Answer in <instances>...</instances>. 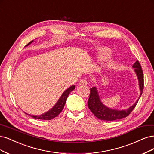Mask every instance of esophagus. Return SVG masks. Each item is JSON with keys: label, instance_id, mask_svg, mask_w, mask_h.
I'll list each match as a JSON object with an SVG mask.
<instances>
[{"label": "esophagus", "instance_id": "34e87169", "mask_svg": "<svg viewBox=\"0 0 154 154\" xmlns=\"http://www.w3.org/2000/svg\"><path fill=\"white\" fill-rule=\"evenodd\" d=\"M87 84H88V81L85 79H82V80L79 81V85L86 86V85H87Z\"/></svg>", "mask_w": 154, "mask_h": 154}]
</instances>
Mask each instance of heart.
<instances>
[{"label": "heart", "mask_w": 154, "mask_h": 154, "mask_svg": "<svg viewBox=\"0 0 154 154\" xmlns=\"http://www.w3.org/2000/svg\"><path fill=\"white\" fill-rule=\"evenodd\" d=\"M100 54L103 56H108L111 54V50L107 48H100L99 49Z\"/></svg>", "instance_id": "obj_1"}]
</instances>
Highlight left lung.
<instances>
[{"instance_id": "1", "label": "left lung", "mask_w": 154, "mask_h": 154, "mask_svg": "<svg viewBox=\"0 0 154 154\" xmlns=\"http://www.w3.org/2000/svg\"><path fill=\"white\" fill-rule=\"evenodd\" d=\"M134 68V71L136 74L137 79L139 81V85L140 88V97L136 100V102L131 106L129 108L125 110H116L111 109L104 105L101 100H100L99 95L97 90L95 87H93L91 88V94L88 100V106L92 113L100 120L106 121H113L120 119L125 118L128 116L131 111L134 109L136 106L143 93L144 88V79L143 72L141 69V66L138 60H137L132 66Z\"/></svg>"}]
</instances>
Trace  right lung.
I'll use <instances>...</instances> for the list:
<instances>
[{"label":"right lung","instance_id":"1","mask_svg":"<svg viewBox=\"0 0 154 154\" xmlns=\"http://www.w3.org/2000/svg\"><path fill=\"white\" fill-rule=\"evenodd\" d=\"M33 42V41H32L30 42L26 45L28 46L29 45H30V43H32ZM75 88V85H72L71 87H70L69 88H68L66 91H65L64 92H63V94H62L61 97H60V99L58 100L57 103H56V104L50 110H49L48 111H47L46 113L42 114L41 115H29L30 116H32V118H34L35 119H40V120H51L52 119H54L56 116L59 115L60 113L62 111V109H63V107H64V105L66 104L67 98L68 97L69 94H70V92L73 91L74 89ZM26 114V113H25Z\"/></svg>","mask_w":154,"mask_h":154}]
</instances>
